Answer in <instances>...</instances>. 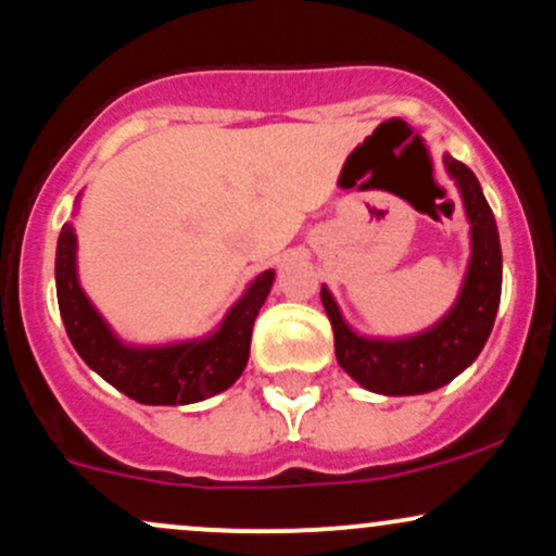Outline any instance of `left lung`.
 I'll return each mask as SVG.
<instances>
[{
    "label": "left lung",
    "mask_w": 556,
    "mask_h": 556,
    "mask_svg": "<svg viewBox=\"0 0 556 556\" xmlns=\"http://www.w3.org/2000/svg\"><path fill=\"white\" fill-rule=\"evenodd\" d=\"M446 175L460 190L470 225V258L455 305L418 334L384 340L358 334L344 321L329 287H321V303L334 329L337 363L363 389L387 397L426 394L450 384L478 358L494 327L502 298V248L481 182L463 162L444 154Z\"/></svg>",
    "instance_id": "left-lung-1"
}]
</instances>
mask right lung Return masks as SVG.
Returning a JSON list of instances; mask_svg holds the SVG:
<instances>
[{
    "instance_id": "right-lung-1",
    "label": "right lung",
    "mask_w": 556,
    "mask_h": 556,
    "mask_svg": "<svg viewBox=\"0 0 556 556\" xmlns=\"http://www.w3.org/2000/svg\"><path fill=\"white\" fill-rule=\"evenodd\" d=\"M56 303L67 337L88 368L143 405H190L225 392L240 379L251 355V334L269 298L274 269L261 271L212 334L169 344H127L83 292L75 227L56 240Z\"/></svg>"
}]
</instances>
